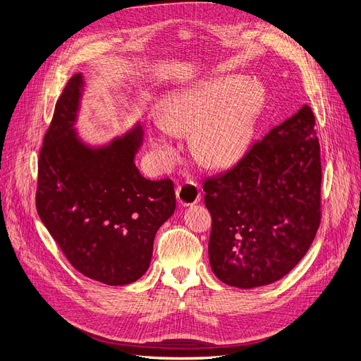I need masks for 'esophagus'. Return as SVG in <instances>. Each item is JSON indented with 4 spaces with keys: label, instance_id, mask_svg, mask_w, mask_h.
Segmentation results:
<instances>
[{
    "label": "esophagus",
    "instance_id": "34e87169",
    "mask_svg": "<svg viewBox=\"0 0 361 361\" xmlns=\"http://www.w3.org/2000/svg\"><path fill=\"white\" fill-rule=\"evenodd\" d=\"M176 197L182 206H192L197 202H200L202 194H200L199 183L188 180V182H183V183L178 185Z\"/></svg>",
    "mask_w": 361,
    "mask_h": 361
}]
</instances>
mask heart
<instances>
[{
	"instance_id": "b5f03b06",
	"label": "heart",
	"mask_w": 361,
	"mask_h": 361,
	"mask_svg": "<svg viewBox=\"0 0 361 361\" xmlns=\"http://www.w3.org/2000/svg\"><path fill=\"white\" fill-rule=\"evenodd\" d=\"M264 90L255 81L231 76L207 81L169 96L159 122L149 130L152 147L167 159L174 149L173 133H191L195 157L209 167H228L253 140L264 108Z\"/></svg>"
}]
</instances>
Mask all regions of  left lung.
I'll list each match as a JSON object with an SVG mask.
<instances>
[{"instance_id":"1","label":"left lung","mask_w":361,"mask_h":361,"mask_svg":"<svg viewBox=\"0 0 361 361\" xmlns=\"http://www.w3.org/2000/svg\"><path fill=\"white\" fill-rule=\"evenodd\" d=\"M321 180L314 116L304 105L251 146L232 170L204 180L214 274L241 289L285 277L319 227Z\"/></svg>"}]
</instances>
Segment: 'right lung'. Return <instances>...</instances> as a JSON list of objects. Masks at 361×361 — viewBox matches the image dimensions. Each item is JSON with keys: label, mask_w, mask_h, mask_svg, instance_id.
<instances>
[{"label": "right lung", "mask_w": 361, "mask_h": 361, "mask_svg": "<svg viewBox=\"0 0 361 361\" xmlns=\"http://www.w3.org/2000/svg\"><path fill=\"white\" fill-rule=\"evenodd\" d=\"M84 92L75 73L57 101L39 157L36 207L75 269L123 286L149 269L158 228L176 209L170 179L149 180L135 166L143 143L137 123L104 146L75 129Z\"/></svg>", "instance_id": "obj_1"}]
</instances>
